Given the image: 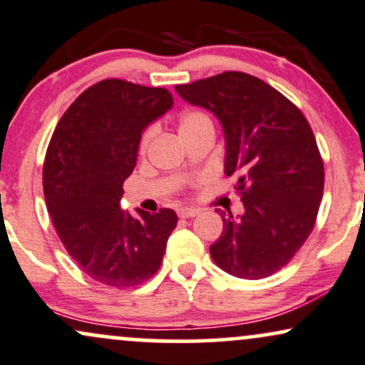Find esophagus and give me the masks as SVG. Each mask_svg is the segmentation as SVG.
I'll use <instances>...</instances> for the list:
<instances>
[{
  "label": "esophagus",
  "instance_id": "34e87169",
  "mask_svg": "<svg viewBox=\"0 0 365 365\" xmlns=\"http://www.w3.org/2000/svg\"><path fill=\"white\" fill-rule=\"evenodd\" d=\"M200 213V210L196 208H179L178 215L179 218H195Z\"/></svg>",
  "mask_w": 365,
  "mask_h": 365
}]
</instances>
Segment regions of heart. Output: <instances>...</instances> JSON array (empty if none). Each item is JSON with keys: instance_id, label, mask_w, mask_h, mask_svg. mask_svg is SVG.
Returning <instances> with one entry per match:
<instances>
[{"instance_id": "1", "label": "heart", "mask_w": 365, "mask_h": 365, "mask_svg": "<svg viewBox=\"0 0 365 365\" xmlns=\"http://www.w3.org/2000/svg\"><path fill=\"white\" fill-rule=\"evenodd\" d=\"M201 130H213V121L207 113L198 109H191L181 114V118H179V133L181 135H187V133H196ZM150 140H152V130H147L141 135L140 152L147 150Z\"/></svg>"}]
</instances>
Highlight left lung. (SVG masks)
Listing matches in <instances>:
<instances>
[{"instance_id":"obj_1","label":"left lung","mask_w":365,"mask_h":365,"mask_svg":"<svg viewBox=\"0 0 365 365\" xmlns=\"http://www.w3.org/2000/svg\"><path fill=\"white\" fill-rule=\"evenodd\" d=\"M175 90L220 119L225 174L237 178L244 205L239 218L220 212L224 232L210 246L212 259L244 280L273 275L309 237L323 198V157L306 115L267 81L242 71Z\"/></svg>"}]
</instances>
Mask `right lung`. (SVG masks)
<instances>
[{
  "mask_svg": "<svg viewBox=\"0 0 365 365\" xmlns=\"http://www.w3.org/2000/svg\"><path fill=\"white\" fill-rule=\"evenodd\" d=\"M174 104L167 88L107 78L81 92L59 119L46 152L47 212L68 255L93 280L128 289L158 272L174 210L124 213L123 182L141 131Z\"/></svg>",
  "mask_w": 365,
  "mask_h": 365,
  "instance_id": "add662e5",
  "label": "right lung"
}]
</instances>
